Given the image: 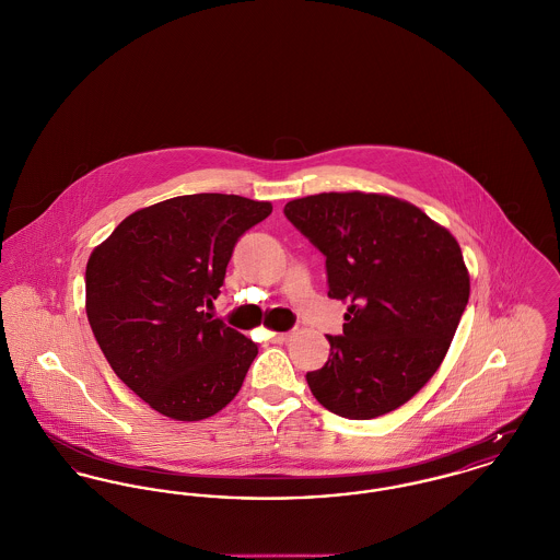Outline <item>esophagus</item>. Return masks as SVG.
Instances as JSON below:
<instances>
[{"label":"esophagus","mask_w":560,"mask_h":560,"mask_svg":"<svg viewBox=\"0 0 560 560\" xmlns=\"http://www.w3.org/2000/svg\"><path fill=\"white\" fill-rule=\"evenodd\" d=\"M292 338H294V331H279V334L272 336V342H275V345H285V342H290Z\"/></svg>","instance_id":"esophagus-1"}]
</instances>
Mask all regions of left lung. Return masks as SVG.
<instances>
[{
  "mask_svg": "<svg viewBox=\"0 0 560 560\" xmlns=\"http://www.w3.org/2000/svg\"><path fill=\"white\" fill-rule=\"evenodd\" d=\"M283 213L326 256L328 296L349 302L311 392L345 419L392 412L425 387L459 326L469 272L457 238L389 195L322 192Z\"/></svg>",
  "mask_w": 560,
  "mask_h": 560,
  "instance_id": "obj_1",
  "label": "left lung"
}]
</instances>
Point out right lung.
<instances>
[{"mask_svg":"<svg viewBox=\"0 0 560 560\" xmlns=\"http://www.w3.org/2000/svg\"><path fill=\"white\" fill-rule=\"evenodd\" d=\"M272 205L186 195L143 207L86 264V315L116 376L175 421H202L238 394L258 345L205 304L220 296L238 236Z\"/></svg>","mask_w":560,"mask_h":560,"instance_id":"1","label":"right lung"}]
</instances>
